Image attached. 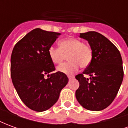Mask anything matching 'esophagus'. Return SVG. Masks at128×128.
I'll return each instance as SVG.
<instances>
[{"label": "esophagus", "instance_id": "esophagus-1", "mask_svg": "<svg viewBox=\"0 0 128 128\" xmlns=\"http://www.w3.org/2000/svg\"><path fill=\"white\" fill-rule=\"evenodd\" d=\"M68 80H72V79L74 78V77H73V76H68Z\"/></svg>", "mask_w": 128, "mask_h": 128}]
</instances>
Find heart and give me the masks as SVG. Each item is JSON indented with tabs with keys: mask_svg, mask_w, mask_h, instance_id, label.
Segmentation results:
<instances>
[{
	"mask_svg": "<svg viewBox=\"0 0 128 128\" xmlns=\"http://www.w3.org/2000/svg\"><path fill=\"white\" fill-rule=\"evenodd\" d=\"M59 48L50 46L48 54L54 64H60L66 59L67 63L58 67V71L66 75H72L79 70V67L87 68L92 60V49L91 46L81 40L69 38L60 40Z\"/></svg>",
	"mask_w": 128,
	"mask_h": 128,
	"instance_id": "b5f03b06",
	"label": "heart"
}]
</instances>
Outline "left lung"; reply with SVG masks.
<instances>
[{"instance_id": "8db88e82", "label": "left lung", "mask_w": 128, "mask_h": 128, "mask_svg": "<svg viewBox=\"0 0 128 128\" xmlns=\"http://www.w3.org/2000/svg\"><path fill=\"white\" fill-rule=\"evenodd\" d=\"M92 49L90 64L75 78L80 87L75 96L87 110L99 111L109 106L116 96L124 78L123 62L118 48L107 38L96 32L80 34ZM84 74H88L90 79Z\"/></svg>"}]
</instances>
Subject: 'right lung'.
Instances as JSON below:
<instances>
[{
  "instance_id": "add662e5",
  "label": "right lung",
  "mask_w": 128,
  "mask_h": 128,
  "mask_svg": "<svg viewBox=\"0 0 128 128\" xmlns=\"http://www.w3.org/2000/svg\"><path fill=\"white\" fill-rule=\"evenodd\" d=\"M60 33L37 28L16 44L11 56V78L22 102L36 112L49 109L58 100L68 79L55 70L48 54ZM46 74L50 78L45 79Z\"/></svg>"
}]
</instances>
